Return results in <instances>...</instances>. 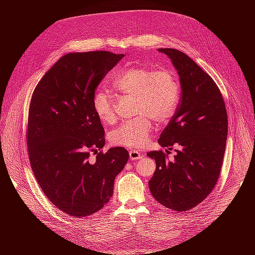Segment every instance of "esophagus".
I'll use <instances>...</instances> for the list:
<instances>
[{
  "instance_id": "obj_1",
  "label": "esophagus",
  "mask_w": 255,
  "mask_h": 255,
  "mask_svg": "<svg viewBox=\"0 0 255 255\" xmlns=\"http://www.w3.org/2000/svg\"><path fill=\"white\" fill-rule=\"evenodd\" d=\"M129 156H130V159L132 160V161H136V160H139L142 158V155L138 151H134V150L129 152Z\"/></svg>"
}]
</instances>
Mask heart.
I'll use <instances>...</instances> for the list:
<instances>
[{
  "label": "heart",
  "instance_id": "obj_1",
  "mask_svg": "<svg viewBox=\"0 0 255 255\" xmlns=\"http://www.w3.org/2000/svg\"><path fill=\"white\" fill-rule=\"evenodd\" d=\"M113 86L125 95L134 97L133 120L127 121L110 133L113 145L139 149L152 134V123L164 124L175 114L180 99V83L169 69L154 70L148 67H130L113 79ZM94 111L105 124H114L117 114L110 92L98 90L93 98Z\"/></svg>",
  "mask_w": 255,
  "mask_h": 255
}]
</instances>
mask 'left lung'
I'll use <instances>...</instances> for the list:
<instances>
[{"instance_id":"left-lung-1","label":"left lung","mask_w":255,"mask_h":255,"mask_svg":"<svg viewBox=\"0 0 255 255\" xmlns=\"http://www.w3.org/2000/svg\"><path fill=\"white\" fill-rule=\"evenodd\" d=\"M158 50L178 71L182 94L177 112L158 139L162 148H173L177 155L169 161L162 151L146 153L156 161L149 187L158 203L184 212L202 203L218 181L227 113L219 88L192 59L175 48Z\"/></svg>"}]
</instances>
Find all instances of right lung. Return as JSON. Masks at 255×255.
<instances>
[{
    "mask_svg": "<svg viewBox=\"0 0 255 255\" xmlns=\"http://www.w3.org/2000/svg\"><path fill=\"white\" fill-rule=\"evenodd\" d=\"M122 58L123 53L104 50L67 53L33 92L26 133L30 163L49 202L69 216L101 210L128 161L122 146L99 152L95 163L88 160L105 143L93 106L95 90Z\"/></svg>",
    "mask_w": 255,
    "mask_h": 255,
    "instance_id": "add662e5",
    "label": "right lung"
}]
</instances>
